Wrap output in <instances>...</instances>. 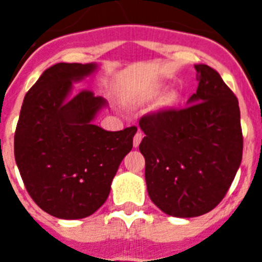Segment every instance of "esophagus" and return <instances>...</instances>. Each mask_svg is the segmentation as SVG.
<instances>
[{
	"instance_id": "34e87169",
	"label": "esophagus",
	"mask_w": 262,
	"mask_h": 262,
	"mask_svg": "<svg viewBox=\"0 0 262 262\" xmlns=\"http://www.w3.org/2000/svg\"><path fill=\"white\" fill-rule=\"evenodd\" d=\"M142 139H143V134L136 133L135 136H134V147L138 148L139 144H140V142H142Z\"/></svg>"
}]
</instances>
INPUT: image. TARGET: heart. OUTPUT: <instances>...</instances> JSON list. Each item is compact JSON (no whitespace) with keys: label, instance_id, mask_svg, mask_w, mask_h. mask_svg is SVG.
<instances>
[{"label":"heart","instance_id":"obj_1","mask_svg":"<svg viewBox=\"0 0 262 262\" xmlns=\"http://www.w3.org/2000/svg\"><path fill=\"white\" fill-rule=\"evenodd\" d=\"M165 89V85L164 84H156L149 92V96L151 97H157L163 93V90ZM180 96H178L177 92L174 90H170V92H166L165 94H163V97L160 98L159 106L161 108H172L177 105Z\"/></svg>","mask_w":262,"mask_h":262}]
</instances>
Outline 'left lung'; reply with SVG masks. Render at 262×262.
Instances as JSON below:
<instances>
[{
	"instance_id": "obj_1",
	"label": "left lung",
	"mask_w": 262,
	"mask_h": 262,
	"mask_svg": "<svg viewBox=\"0 0 262 262\" xmlns=\"http://www.w3.org/2000/svg\"><path fill=\"white\" fill-rule=\"evenodd\" d=\"M194 68L198 88L186 107L147 114L139 122L145 134L139 149L148 195L176 217L216 207L243 157L239 101L216 71L206 64Z\"/></svg>"
}]
</instances>
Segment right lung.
Returning <instances> with one entry per match:
<instances>
[{
    "mask_svg": "<svg viewBox=\"0 0 262 262\" xmlns=\"http://www.w3.org/2000/svg\"><path fill=\"white\" fill-rule=\"evenodd\" d=\"M98 64L59 62L46 69L20 108L14 155L34 202L59 219H82L107 200L136 127L106 131L93 120L108 103L93 92H73Z\"/></svg>",
    "mask_w": 262,
    "mask_h": 262,
    "instance_id": "1",
    "label": "right lung"
}]
</instances>
